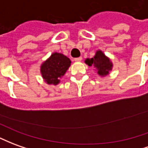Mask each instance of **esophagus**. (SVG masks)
<instances>
[{
    "instance_id": "1",
    "label": "esophagus",
    "mask_w": 148,
    "mask_h": 148,
    "mask_svg": "<svg viewBox=\"0 0 148 148\" xmlns=\"http://www.w3.org/2000/svg\"><path fill=\"white\" fill-rule=\"evenodd\" d=\"M82 59V57H79V58H74V61H75V62H81Z\"/></svg>"
}]
</instances>
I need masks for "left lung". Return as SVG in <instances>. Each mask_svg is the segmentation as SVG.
Here are the masks:
<instances>
[{
  "instance_id": "left-lung-1",
  "label": "left lung",
  "mask_w": 148,
  "mask_h": 148,
  "mask_svg": "<svg viewBox=\"0 0 148 148\" xmlns=\"http://www.w3.org/2000/svg\"><path fill=\"white\" fill-rule=\"evenodd\" d=\"M85 62L89 66L95 67L97 70L98 74L102 77L108 75L113 67V64L110 58H107L101 50L96 51L95 55L92 58H86L85 60Z\"/></svg>"
}]
</instances>
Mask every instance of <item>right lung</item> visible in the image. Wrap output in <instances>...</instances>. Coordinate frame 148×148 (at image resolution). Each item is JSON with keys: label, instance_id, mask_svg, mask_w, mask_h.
<instances>
[{"label": "right lung", "instance_id": "right-lung-1", "mask_svg": "<svg viewBox=\"0 0 148 148\" xmlns=\"http://www.w3.org/2000/svg\"><path fill=\"white\" fill-rule=\"evenodd\" d=\"M71 61L59 53H53L51 56L41 66V74L44 81L49 85H58L60 78L71 66Z\"/></svg>", "mask_w": 148, "mask_h": 148}]
</instances>
